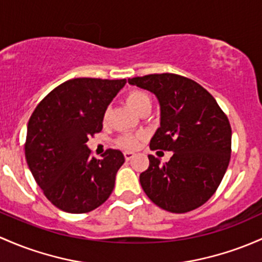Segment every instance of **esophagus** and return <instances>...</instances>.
Returning a JSON list of instances; mask_svg holds the SVG:
<instances>
[{
    "instance_id": "1",
    "label": "esophagus",
    "mask_w": 262,
    "mask_h": 262,
    "mask_svg": "<svg viewBox=\"0 0 262 262\" xmlns=\"http://www.w3.org/2000/svg\"><path fill=\"white\" fill-rule=\"evenodd\" d=\"M133 157H134L133 152H129V150H125V152H124V158H125V161H130Z\"/></svg>"
}]
</instances>
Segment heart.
Instances as JSON below:
<instances>
[{
    "mask_svg": "<svg viewBox=\"0 0 262 262\" xmlns=\"http://www.w3.org/2000/svg\"><path fill=\"white\" fill-rule=\"evenodd\" d=\"M126 103L129 104V106H132V108L136 110L137 113H139L145 106L152 105L150 98L144 92H142V90H132L130 93H128V95H126ZM140 138H142V134H123L118 139V143L123 148L133 149V148H136L138 145Z\"/></svg>",
    "mask_w": 262,
    "mask_h": 262,
    "instance_id": "b5f03b06",
    "label": "heart"
}]
</instances>
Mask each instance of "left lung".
<instances>
[{
  "label": "left lung",
  "mask_w": 262,
  "mask_h": 262,
  "mask_svg": "<svg viewBox=\"0 0 262 262\" xmlns=\"http://www.w3.org/2000/svg\"><path fill=\"white\" fill-rule=\"evenodd\" d=\"M157 96L161 126L150 149L170 150L164 164L148 156L140 184L163 210L184 213L202 206L216 192L231 158V125L217 101L196 81L177 74H150L128 79Z\"/></svg>",
  "instance_id": "left-lung-1"
}]
</instances>
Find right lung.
Returning a JSON list of instances; mask_svg holds the SVG:
<instances>
[{
	"label": "right lung",
	"mask_w": 262,
	"mask_h": 262,
	"mask_svg": "<svg viewBox=\"0 0 262 262\" xmlns=\"http://www.w3.org/2000/svg\"><path fill=\"white\" fill-rule=\"evenodd\" d=\"M125 82L71 79L49 93L30 118L26 162L46 198L61 211L95 210L114 189L123 153L106 149L96 159L86 142L103 129L105 110Z\"/></svg>",
	"instance_id": "obj_1"
}]
</instances>
